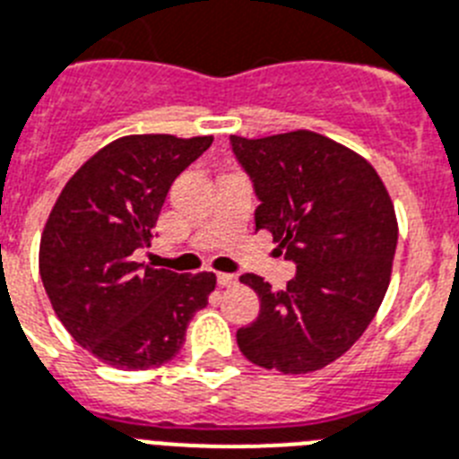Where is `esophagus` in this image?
<instances>
[{
  "label": "esophagus",
  "mask_w": 459,
  "mask_h": 459,
  "mask_svg": "<svg viewBox=\"0 0 459 459\" xmlns=\"http://www.w3.org/2000/svg\"><path fill=\"white\" fill-rule=\"evenodd\" d=\"M218 283H221L222 288H234V285H237V276H234V273H218Z\"/></svg>",
  "instance_id": "1"
}]
</instances>
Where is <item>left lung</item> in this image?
Returning <instances> with one entry per match:
<instances>
[{
  "label": "left lung",
  "mask_w": 459,
  "mask_h": 459,
  "mask_svg": "<svg viewBox=\"0 0 459 459\" xmlns=\"http://www.w3.org/2000/svg\"><path fill=\"white\" fill-rule=\"evenodd\" d=\"M230 143L260 199L255 230L272 232L297 264L285 290L255 273L238 278L260 297L238 348L264 369H323L364 334L385 297L397 248L393 199L362 155L308 129Z\"/></svg>",
  "instance_id": "8db88e82"
}]
</instances>
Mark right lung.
Segmentation results:
<instances>
[{"label": "right lung", "instance_id": "obj_1", "mask_svg": "<svg viewBox=\"0 0 459 459\" xmlns=\"http://www.w3.org/2000/svg\"><path fill=\"white\" fill-rule=\"evenodd\" d=\"M213 136L132 134L95 152L66 181L43 227L39 273L66 332L116 369L169 362L215 273L143 267L171 183Z\"/></svg>", "mask_w": 459, "mask_h": 459}]
</instances>
